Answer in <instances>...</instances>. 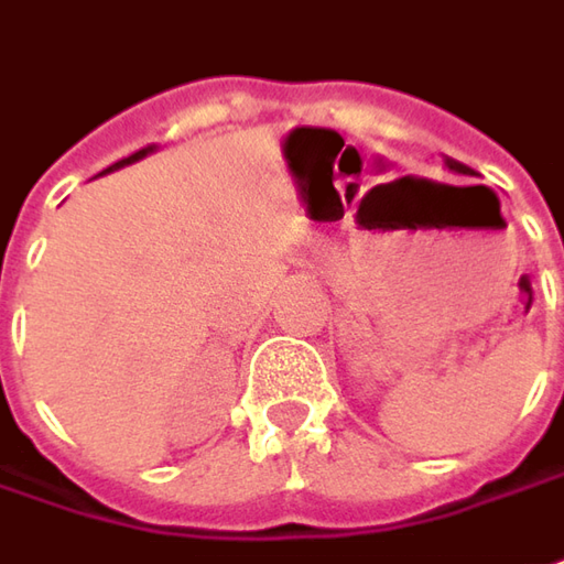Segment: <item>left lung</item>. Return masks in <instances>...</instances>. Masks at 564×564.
<instances>
[{
    "label": "left lung",
    "instance_id": "1",
    "mask_svg": "<svg viewBox=\"0 0 564 564\" xmlns=\"http://www.w3.org/2000/svg\"><path fill=\"white\" fill-rule=\"evenodd\" d=\"M443 165L449 167V171H456V174H471V167L462 165V162H456V159H443Z\"/></svg>",
    "mask_w": 564,
    "mask_h": 564
}]
</instances>
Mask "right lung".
Segmentation results:
<instances>
[{"label":"right lung","instance_id":"1","mask_svg":"<svg viewBox=\"0 0 564 564\" xmlns=\"http://www.w3.org/2000/svg\"><path fill=\"white\" fill-rule=\"evenodd\" d=\"M149 152H155V147H147V149H140V152H133V155H127V159H121V162H115V165H108L102 174H111V171H118V167H124V165H133V162H140V159H147ZM99 174V177H102Z\"/></svg>","mask_w":564,"mask_h":564}]
</instances>
